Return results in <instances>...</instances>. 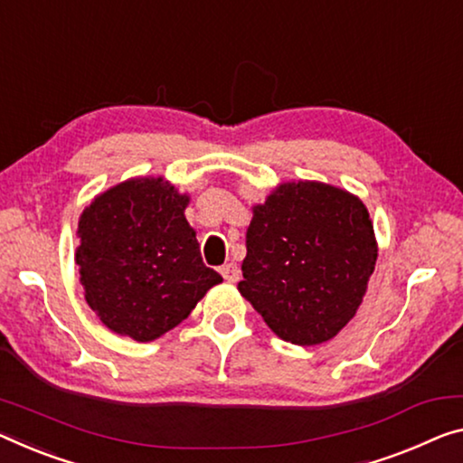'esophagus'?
<instances>
[{"mask_svg":"<svg viewBox=\"0 0 463 463\" xmlns=\"http://www.w3.org/2000/svg\"><path fill=\"white\" fill-rule=\"evenodd\" d=\"M219 271H222L223 279L230 281V283H236L240 279V267L236 265V262H225V265L219 269Z\"/></svg>","mask_w":463,"mask_h":463,"instance_id":"esophagus-1","label":"esophagus"}]
</instances>
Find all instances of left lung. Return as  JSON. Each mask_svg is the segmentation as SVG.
I'll return each mask as SVG.
<instances>
[{
    "mask_svg": "<svg viewBox=\"0 0 463 463\" xmlns=\"http://www.w3.org/2000/svg\"><path fill=\"white\" fill-rule=\"evenodd\" d=\"M374 262L358 198L329 184H281L254 207L238 289L281 339L317 345L354 318Z\"/></svg>",
    "mask_w": 463,
    "mask_h": 463,
    "instance_id": "8db88e82",
    "label": "left lung"
}]
</instances>
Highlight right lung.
Listing matches in <instances>:
<instances>
[{"label": "right lung", "instance_id": "1", "mask_svg": "<svg viewBox=\"0 0 463 463\" xmlns=\"http://www.w3.org/2000/svg\"><path fill=\"white\" fill-rule=\"evenodd\" d=\"M186 204L172 184L146 177L119 184L84 209L76 250L84 298L119 335L157 339L223 281L203 262Z\"/></svg>", "mask_w": 463, "mask_h": 463}]
</instances>
